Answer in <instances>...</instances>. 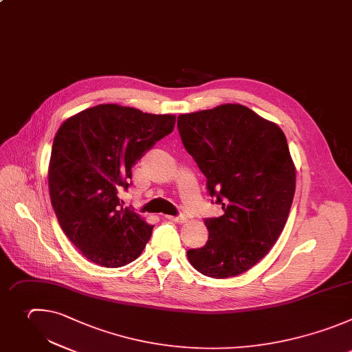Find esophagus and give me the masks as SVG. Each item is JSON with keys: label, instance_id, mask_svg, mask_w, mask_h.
Here are the masks:
<instances>
[{"label": "esophagus", "instance_id": "1", "mask_svg": "<svg viewBox=\"0 0 352 352\" xmlns=\"http://www.w3.org/2000/svg\"><path fill=\"white\" fill-rule=\"evenodd\" d=\"M166 219L172 221V222H176V223H184L187 222V217L186 215H179V217H166Z\"/></svg>", "mask_w": 352, "mask_h": 352}]
</instances>
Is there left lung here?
Segmentation results:
<instances>
[{
	"instance_id": "obj_1",
	"label": "left lung",
	"mask_w": 352,
	"mask_h": 352,
	"mask_svg": "<svg viewBox=\"0 0 352 352\" xmlns=\"http://www.w3.org/2000/svg\"><path fill=\"white\" fill-rule=\"evenodd\" d=\"M177 129L209 195L225 210L205 219L208 241L187 258L214 278L244 273L269 252L290 214L296 166L286 135L240 104L179 115Z\"/></svg>"
}]
</instances>
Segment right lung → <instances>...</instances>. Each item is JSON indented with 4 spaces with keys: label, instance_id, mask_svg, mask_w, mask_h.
Returning a JSON list of instances; mask_svg holds the SVG:
<instances>
[{
    "label": "right lung",
    "instance_id": "obj_1",
    "mask_svg": "<svg viewBox=\"0 0 352 352\" xmlns=\"http://www.w3.org/2000/svg\"><path fill=\"white\" fill-rule=\"evenodd\" d=\"M175 115L101 104L58 129L48 168L51 204L60 229L89 261L120 267L140 256L153 228L119 198L131 168L172 133Z\"/></svg>",
    "mask_w": 352,
    "mask_h": 352
}]
</instances>
